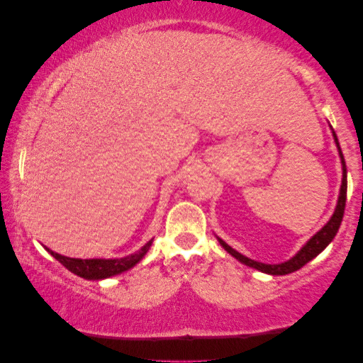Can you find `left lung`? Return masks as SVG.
Masks as SVG:
<instances>
[{"mask_svg": "<svg viewBox=\"0 0 363 363\" xmlns=\"http://www.w3.org/2000/svg\"><path fill=\"white\" fill-rule=\"evenodd\" d=\"M334 140L337 143V148H339V153H340V158H342V165H344V178H342V186H340V195H339V201H337V208L334 211V215H332L330 221L327 223V225L322 228V230L317 233L311 238L309 241H307V245L302 247V250L297 252V255L292 257V259L286 261V262H281V264H262V262H257V261H252L250 257L240 255V252L233 250L231 246H228L225 241L220 240V245L225 247V250L230 252L233 257H236L238 261H241L242 264L250 266V267H255L257 271H262V272H267V274H274V276H284V274H289V272H294L297 269H301L302 266H306L307 262L311 259H314V257L322 252L327 247V245L334 240L337 231H339L340 228V223H342V218H344V211H345V200H347V168H345V160H344V155H342V150H340V145H339V140H337V135L334 132Z\"/></svg>", "mask_w": 363, "mask_h": 363, "instance_id": "left-lung-1", "label": "left lung"}]
</instances>
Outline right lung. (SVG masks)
Masks as SVG:
<instances>
[{
  "instance_id": "add662e5",
  "label": "right lung",
  "mask_w": 363,
  "mask_h": 363,
  "mask_svg": "<svg viewBox=\"0 0 363 363\" xmlns=\"http://www.w3.org/2000/svg\"><path fill=\"white\" fill-rule=\"evenodd\" d=\"M150 246H152V241H148L140 251L135 252V255L122 257V259H76V257L57 255V252L48 250V247L46 250L51 252V255L56 257V259L61 262L66 269L74 272V274L81 276L84 279L97 281V279H106V277L121 274V272L130 269V267L135 266L137 262L147 255V251L150 250Z\"/></svg>"
}]
</instances>
